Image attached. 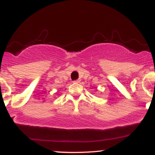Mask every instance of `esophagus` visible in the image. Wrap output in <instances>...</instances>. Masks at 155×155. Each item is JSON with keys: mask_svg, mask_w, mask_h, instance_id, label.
<instances>
[{"mask_svg": "<svg viewBox=\"0 0 155 155\" xmlns=\"http://www.w3.org/2000/svg\"><path fill=\"white\" fill-rule=\"evenodd\" d=\"M74 83H79V79H78V80H75V81H74Z\"/></svg>", "mask_w": 155, "mask_h": 155, "instance_id": "obj_1", "label": "esophagus"}]
</instances>
